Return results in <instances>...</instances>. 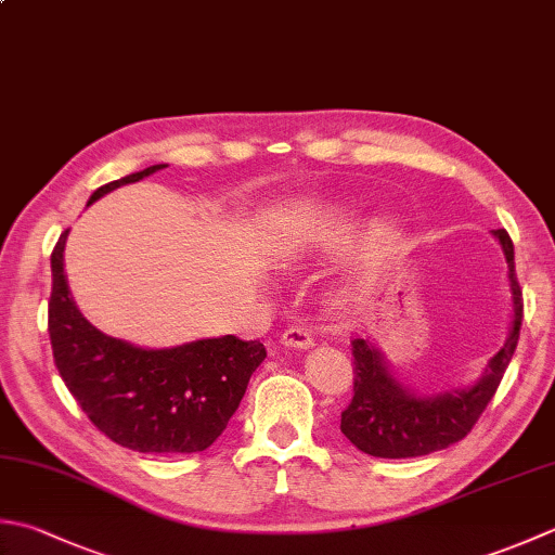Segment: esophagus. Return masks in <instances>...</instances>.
Here are the masks:
<instances>
[{
  "label": "esophagus",
  "mask_w": 555,
  "mask_h": 555,
  "mask_svg": "<svg viewBox=\"0 0 555 555\" xmlns=\"http://www.w3.org/2000/svg\"><path fill=\"white\" fill-rule=\"evenodd\" d=\"M281 344L288 346V349H310L314 344L312 341V334L302 327H288L281 336Z\"/></svg>",
  "instance_id": "esophagus-1"
}]
</instances>
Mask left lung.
I'll use <instances>...</instances> for the list:
<instances>
[{"instance_id":"8db88e82","label":"left lung","mask_w":555,"mask_h":555,"mask_svg":"<svg viewBox=\"0 0 555 555\" xmlns=\"http://www.w3.org/2000/svg\"><path fill=\"white\" fill-rule=\"evenodd\" d=\"M493 237L503 247L513 293V324L503 349L488 361L483 375L472 387L421 395L414 387L399 383L387 358L371 339H353V399L341 414V433L361 452L383 460H406L450 448L466 438L493 399L513 361L522 327V291L515 276V247L503 228L493 231Z\"/></svg>"}]
</instances>
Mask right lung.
I'll return each mask as SVG.
<instances>
[{
	"label": "right lung",
	"instance_id": "obj_1",
	"mask_svg": "<svg viewBox=\"0 0 555 555\" xmlns=\"http://www.w3.org/2000/svg\"><path fill=\"white\" fill-rule=\"evenodd\" d=\"M166 163L98 188L86 206ZM52 249L48 332L54 365L83 414L113 442L144 454L202 452L225 430L249 377L267 358L264 344L233 334L172 349H141L107 336L76 308L64 276V245Z\"/></svg>",
	"mask_w": 555,
	"mask_h": 555
}]
</instances>
